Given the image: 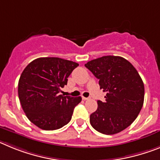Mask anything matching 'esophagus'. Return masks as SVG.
Returning <instances> with one entry per match:
<instances>
[{
	"label": "esophagus",
	"mask_w": 160,
	"mask_h": 160,
	"mask_svg": "<svg viewBox=\"0 0 160 160\" xmlns=\"http://www.w3.org/2000/svg\"><path fill=\"white\" fill-rule=\"evenodd\" d=\"M82 99L83 100H89V99H90V97L86 98V97H83V96H82Z\"/></svg>",
	"instance_id": "esophagus-1"
}]
</instances>
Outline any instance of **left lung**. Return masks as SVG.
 <instances>
[{"label":"left lung","instance_id":"8db88e82","mask_svg":"<svg viewBox=\"0 0 160 160\" xmlns=\"http://www.w3.org/2000/svg\"><path fill=\"white\" fill-rule=\"evenodd\" d=\"M99 80L100 89L107 92L105 102L98 101L90 114L93 128L104 135H114L128 128L143 105L144 85L131 62L118 56H103L85 64Z\"/></svg>","mask_w":160,"mask_h":160}]
</instances>
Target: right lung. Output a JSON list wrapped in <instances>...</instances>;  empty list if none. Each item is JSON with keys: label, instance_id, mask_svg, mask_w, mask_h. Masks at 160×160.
<instances>
[{"label": "right lung", "instance_id": "obj_1", "mask_svg": "<svg viewBox=\"0 0 160 160\" xmlns=\"http://www.w3.org/2000/svg\"><path fill=\"white\" fill-rule=\"evenodd\" d=\"M77 66L59 58H39L25 68L18 82V97L27 118L38 128L53 131L70 121L82 98L60 92Z\"/></svg>", "mask_w": 160, "mask_h": 160}]
</instances>
